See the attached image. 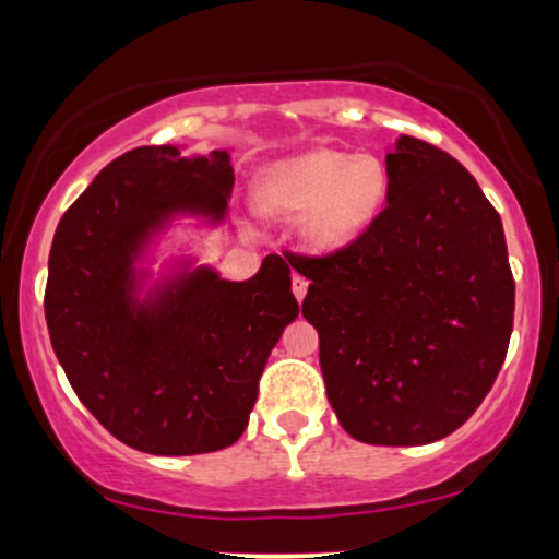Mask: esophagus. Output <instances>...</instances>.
I'll return each instance as SVG.
<instances>
[{"label": "esophagus", "mask_w": 559, "mask_h": 559, "mask_svg": "<svg viewBox=\"0 0 559 559\" xmlns=\"http://www.w3.org/2000/svg\"><path fill=\"white\" fill-rule=\"evenodd\" d=\"M307 286H310V281H307L305 275L294 273V278H292V292H294V297H297L299 301L305 299V294H307Z\"/></svg>", "instance_id": "obj_1"}]
</instances>
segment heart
<instances>
[{"label":"heart","instance_id":"b5f03b06","mask_svg":"<svg viewBox=\"0 0 559 559\" xmlns=\"http://www.w3.org/2000/svg\"><path fill=\"white\" fill-rule=\"evenodd\" d=\"M386 194V170L373 155L316 150L265 173L262 207L301 215V241L316 252H333L368 228Z\"/></svg>","mask_w":559,"mask_h":559}]
</instances>
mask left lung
Listing matches in <instances>:
<instances>
[{
	"label": "left lung",
	"instance_id": "8db88e82",
	"mask_svg": "<svg viewBox=\"0 0 559 559\" xmlns=\"http://www.w3.org/2000/svg\"><path fill=\"white\" fill-rule=\"evenodd\" d=\"M386 176V207L355 241L288 262L310 278L301 316L344 431L418 447L457 431L489 394L515 281L499 213L457 159L402 136Z\"/></svg>",
	"mask_w": 559,
	"mask_h": 559
}]
</instances>
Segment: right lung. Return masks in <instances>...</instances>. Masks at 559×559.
<instances>
[{"mask_svg":"<svg viewBox=\"0 0 559 559\" xmlns=\"http://www.w3.org/2000/svg\"><path fill=\"white\" fill-rule=\"evenodd\" d=\"M230 186L228 152L136 146L94 178L55 230L44 292L55 355L88 413L139 452L234 444L267 355L299 316L281 254L241 284L202 267L155 305L133 307L131 260L144 236L181 210L221 217Z\"/></svg>","mask_w":559,"mask_h":559,"instance_id":"obj_1","label":"right lung"}]
</instances>
